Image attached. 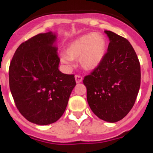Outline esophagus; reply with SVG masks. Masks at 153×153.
<instances>
[{
    "instance_id": "esophagus-1",
    "label": "esophagus",
    "mask_w": 153,
    "mask_h": 153,
    "mask_svg": "<svg viewBox=\"0 0 153 153\" xmlns=\"http://www.w3.org/2000/svg\"><path fill=\"white\" fill-rule=\"evenodd\" d=\"M75 79H76V83H81L82 81H83V77H82V76L79 75H76Z\"/></svg>"
}]
</instances>
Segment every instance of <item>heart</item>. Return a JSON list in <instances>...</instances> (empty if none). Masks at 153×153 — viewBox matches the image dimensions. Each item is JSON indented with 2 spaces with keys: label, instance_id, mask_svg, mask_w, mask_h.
<instances>
[{
  "label": "heart",
  "instance_id": "1",
  "mask_svg": "<svg viewBox=\"0 0 153 153\" xmlns=\"http://www.w3.org/2000/svg\"><path fill=\"white\" fill-rule=\"evenodd\" d=\"M107 43L105 36L99 33H89L71 41L60 55L63 63L70 67L72 60H78L79 66L86 71H92L101 64L106 55Z\"/></svg>",
  "mask_w": 153,
  "mask_h": 153
}]
</instances>
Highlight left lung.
Segmentation results:
<instances>
[{"label":"left lung","instance_id":"8db88e82","mask_svg":"<svg viewBox=\"0 0 153 153\" xmlns=\"http://www.w3.org/2000/svg\"><path fill=\"white\" fill-rule=\"evenodd\" d=\"M109 39L103 60L83 84L86 98L93 113L109 123L120 121L130 111L140 87V63L128 40L105 30Z\"/></svg>","mask_w":153,"mask_h":153}]
</instances>
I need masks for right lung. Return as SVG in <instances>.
I'll return each mask as SVG.
<instances>
[{
  "label": "right lung",
  "instance_id": "1",
  "mask_svg": "<svg viewBox=\"0 0 153 153\" xmlns=\"http://www.w3.org/2000/svg\"><path fill=\"white\" fill-rule=\"evenodd\" d=\"M56 35L39 33L17 47L9 67V85L19 112L37 125L57 121L73 89L74 74L61 73L54 43Z\"/></svg>",
  "mask_w": 153,
  "mask_h": 153
}]
</instances>
